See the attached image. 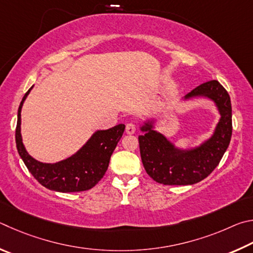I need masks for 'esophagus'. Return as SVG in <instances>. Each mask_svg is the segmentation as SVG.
Listing matches in <instances>:
<instances>
[{
    "mask_svg": "<svg viewBox=\"0 0 253 253\" xmlns=\"http://www.w3.org/2000/svg\"><path fill=\"white\" fill-rule=\"evenodd\" d=\"M135 130H136V127H135V124L134 123L130 122V123H127L126 126V132L127 134H133L134 132H135Z\"/></svg>",
    "mask_w": 253,
    "mask_h": 253,
    "instance_id": "1",
    "label": "esophagus"
}]
</instances>
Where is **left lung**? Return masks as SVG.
<instances>
[{"label":"left lung","instance_id":"obj_1","mask_svg":"<svg viewBox=\"0 0 253 253\" xmlns=\"http://www.w3.org/2000/svg\"><path fill=\"white\" fill-rule=\"evenodd\" d=\"M192 96H208L215 102L221 119L214 134L199 148L181 151L162 134L152 130L151 124L141 127L140 154L147 173L158 183L187 185L200 182L213 171L228 149L232 135L231 100L227 90L216 81H208L188 93Z\"/></svg>","mask_w":253,"mask_h":253}]
</instances>
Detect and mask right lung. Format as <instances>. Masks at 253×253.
<instances>
[{"mask_svg":"<svg viewBox=\"0 0 253 253\" xmlns=\"http://www.w3.org/2000/svg\"><path fill=\"white\" fill-rule=\"evenodd\" d=\"M31 88L21 101L15 129L17 152L24 165L39 183L53 191L80 192L92 189L108 170L110 158L121 139L126 126L118 124L109 130L95 132L82 149L63 161L53 165L39 162L26 152L21 136V109Z\"/></svg>","mask_w":253,"mask_h":253,"instance_id":"1","label":"right lung"}]
</instances>
